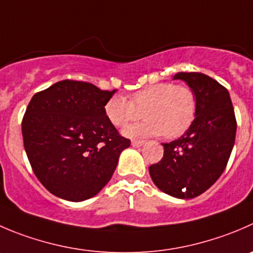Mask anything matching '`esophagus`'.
<instances>
[{"label":"esophagus","instance_id":"esophagus-1","mask_svg":"<svg viewBox=\"0 0 253 253\" xmlns=\"http://www.w3.org/2000/svg\"><path fill=\"white\" fill-rule=\"evenodd\" d=\"M144 144V141H137V139H133L132 141V146L133 147H142Z\"/></svg>","mask_w":253,"mask_h":253}]
</instances>
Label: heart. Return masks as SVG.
Instances as JSON below:
<instances>
[{"label":"heart","mask_w":253,"mask_h":253,"mask_svg":"<svg viewBox=\"0 0 253 253\" xmlns=\"http://www.w3.org/2000/svg\"><path fill=\"white\" fill-rule=\"evenodd\" d=\"M198 100L188 85L157 83L139 89L129 100L112 96L105 105L107 120L116 127H125L143 116V122L127 127L128 137H149L163 134L176 138L185 133L195 120Z\"/></svg>","instance_id":"1"}]
</instances>
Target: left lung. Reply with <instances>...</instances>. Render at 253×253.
Wrapping results in <instances>:
<instances>
[{
    "label": "left lung",
    "mask_w": 253,
    "mask_h": 253,
    "mask_svg": "<svg viewBox=\"0 0 253 253\" xmlns=\"http://www.w3.org/2000/svg\"><path fill=\"white\" fill-rule=\"evenodd\" d=\"M194 90L195 120L180 138L163 143L162 161L149 167L153 183L166 194L192 199L210 188L226 168L236 136V117L226 87L202 73H178Z\"/></svg>",
    "instance_id": "left-lung-1"
}]
</instances>
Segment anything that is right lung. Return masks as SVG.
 Segmentation results:
<instances>
[{
    "mask_svg": "<svg viewBox=\"0 0 253 253\" xmlns=\"http://www.w3.org/2000/svg\"><path fill=\"white\" fill-rule=\"evenodd\" d=\"M115 91L63 80L29 101L22 120L24 149L38 180L55 197L69 202L95 197L131 144L105 115Z\"/></svg>",
    "mask_w": 253,
    "mask_h": 253,
    "instance_id": "right-lung-1",
    "label": "right lung"
}]
</instances>
